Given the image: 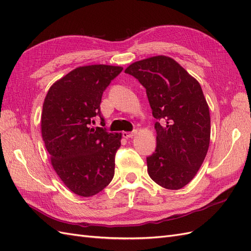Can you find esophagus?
<instances>
[{"label": "esophagus", "instance_id": "1", "mask_svg": "<svg viewBox=\"0 0 251 251\" xmlns=\"http://www.w3.org/2000/svg\"><path fill=\"white\" fill-rule=\"evenodd\" d=\"M136 134H137V131H133V132H124L123 133V136H124V137L125 138H132L133 137V136H135Z\"/></svg>", "mask_w": 251, "mask_h": 251}]
</instances>
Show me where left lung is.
<instances>
[{
  "instance_id": "obj_1",
  "label": "left lung",
  "mask_w": 251,
  "mask_h": 251,
  "mask_svg": "<svg viewBox=\"0 0 251 251\" xmlns=\"http://www.w3.org/2000/svg\"><path fill=\"white\" fill-rule=\"evenodd\" d=\"M125 72L146 88L157 119V147L147 157L150 177L164 188L184 187L201 168L210 140L209 109L200 83L164 55L139 60Z\"/></svg>"
}]
</instances>
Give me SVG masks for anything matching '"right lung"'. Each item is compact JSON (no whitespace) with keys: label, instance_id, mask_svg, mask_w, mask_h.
<instances>
[{"label":"right lung","instance_id":"add662e5","mask_svg":"<svg viewBox=\"0 0 251 251\" xmlns=\"http://www.w3.org/2000/svg\"><path fill=\"white\" fill-rule=\"evenodd\" d=\"M123 71L118 66L78 67L55 81L45 98L42 136L51 164L71 192L91 197L114 177L121 134L93 126L100 112L103 91Z\"/></svg>","mask_w":251,"mask_h":251}]
</instances>
